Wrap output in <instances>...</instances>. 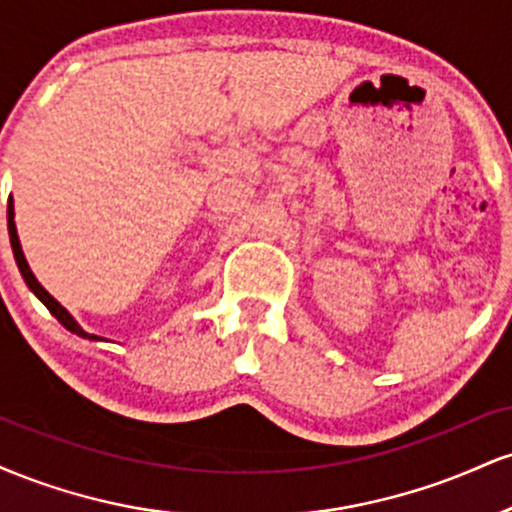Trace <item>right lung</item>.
<instances>
[{
    "instance_id": "obj_1",
    "label": "right lung",
    "mask_w": 512,
    "mask_h": 512,
    "mask_svg": "<svg viewBox=\"0 0 512 512\" xmlns=\"http://www.w3.org/2000/svg\"><path fill=\"white\" fill-rule=\"evenodd\" d=\"M7 216H9V238H11V248H14V257H16V264H19V269H21V274H23V279H26V284H28V289H31L35 296L40 298V301H43L45 305H48V310L52 315L57 317V320L62 322L64 327H67L69 332H74V334H79V337H88V339H98L96 334H88V332H84L81 330L79 325H76V320L72 315L67 313V310L62 308L60 303L55 301V298L50 296L48 291L43 289V286L38 284V279H35L33 276V272H31V267H28V262H26V257H23V250H21V243H19V236H16V223H14V204H11V199H9V209H7Z\"/></svg>"
}]
</instances>
